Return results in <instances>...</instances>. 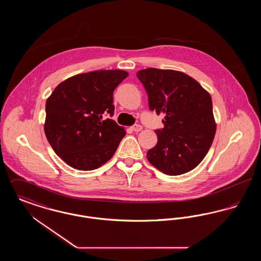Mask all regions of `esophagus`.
<instances>
[{
	"label": "esophagus",
	"instance_id": "1",
	"mask_svg": "<svg viewBox=\"0 0 261 261\" xmlns=\"http://www.w3.org/2000/svg\"><path fill=\"white\" fill-rule=\"evenodd\" d=\"M131 129H132L134 132H136L137 133V132H140V131L143 129V127H142L141 125L135 124L133 125V126L131 127Z\"/></svg>",
	"mask_w": 261,
	"mask_h": 261
}]
</instances>
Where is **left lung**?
<instances>
[{
  "label": "left lung",
  "instance_id": "8db88e82",
  "mask_svg": "<svg viewBox=\"0 0 261 261\" xmlns=\"http://www.w3.org/2000/svg\"><path fill=\"white\" fill-rule=\"evenodd\" d=\"M137 77L148 94L149 110L164 115V127L154 130L158 143L148 150V161L167 175L191 171L204 159L215 135L211 95L176 70L147 68Z\"/></svg>",
  "mask_w": 261,
  "mask_h": 261
}]
</instances>
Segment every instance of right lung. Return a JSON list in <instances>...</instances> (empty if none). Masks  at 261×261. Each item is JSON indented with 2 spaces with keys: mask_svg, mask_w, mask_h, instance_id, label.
<instances>
[{
  "mask_svg": "<svg viewBox=\"0 0 261 261\" xmlns=\"http://www.w3.org/2000/svg\"><path fill=\"white\" fill-rule=\"evenodd\" d=\"M124 70H99L72 76L46 102L45 134L55 152L78 170H93L110 161L126 132L113 116V91Z\"/></svg>",
  "mask_w": 261,
  "mask_h": 261,
  "instance_id": "add662e5",
  "label": "right lung"
}]
</instances>
